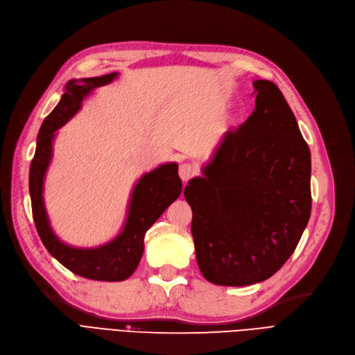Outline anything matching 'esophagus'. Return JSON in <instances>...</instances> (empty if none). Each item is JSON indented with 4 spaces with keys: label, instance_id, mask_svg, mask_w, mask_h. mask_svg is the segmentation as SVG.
Listing matches in <instances>:
<instances>
[{
    "label": "esophagus",
    "instance_id": "obj_1",
    "mask_svg": "<svg viewBox=\"0 0 355 355\" xmlns=\"http://www.w3.org/2000/svg\"><path fill=\"white\" fill-rule=\"evenodd\" d=\"M196 173H197V170H196V167L193 164H188V162H184V164L179 166V176H180V179L184 180V182H188L191 178L196 176Z\"/></svg>",
    "mask_w": 355,
    "mask_h": 355
}]
</instances>
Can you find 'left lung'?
Listing matches in <instances>:
<instances>
[{
	"label": "left lung",
	"mask_w": 355,
	"mask_h": 355,
	"mask_svg": "<svg viewBox=\"0 0 355 355\" xmlns=\"http://www.w3.org/2000/svg\"><path fill=\"white\" fill-rule=\"evenodd\" d=\"M255 110L224 132L214 157L185 187L196 257L209 282L269 279L308 225L311 150L282 92L255 80Z\"/></svg>",
	"instance_id": "8db88e82"
}]
</instances>
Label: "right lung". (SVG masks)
<instances>
[{"label": "right lung", "instance_id": "obj_1", "mask_svg": "<svg viewBox=\"0 0 355 355\" xmlns=\"http://www.w3.org/2000/svg\"><path fill=\"white\" fill-rule=\"evenodd\" d=\"M118 78V73L98 78L71 79L65 92L37 136L35 154L30 167V196L35 228L52 257L73 273L94 281H125L137 269L143 255V239L162 212L180 196L182 180L176 162H167L143 175L132 189L128 215L122 232L113 241L97 248H74L61 242L51 227L43 200V184L52 159L55 131L69 122L82 106L85 97Z\"/></svg>", "mask_w": 355, "mask_h": 355}]
</instances>
